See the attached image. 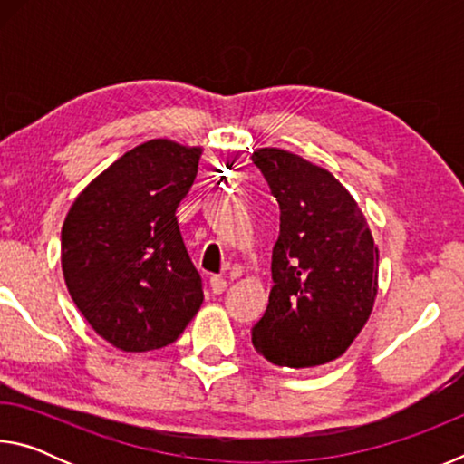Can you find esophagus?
<instances>
[{"label":"esophagus","mask_w":464,"mask_h":464,"mask_svg":"<svg viewBox=\"0 0 464 464\" xmlns=\"http://www.w3.org/2000/svg\"><path fill=\"white\" fill-rule=\"evenodd\" d=\"M227 288V280L221 276H213L210 278V290H213V295H223Z\"/></svg>","instance_id":"34e87169"}]
</instances>
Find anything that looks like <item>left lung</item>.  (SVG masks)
I'll list each match as a JSON object with an SVG mask.
<instances>
[{
    "mask_svg": "<svg viewBox=\"0 0 464 464\" xmlns=\"http://www.w3.org/2000/svg\"><path fill=\"white\" fill-rule=\"evenodd\" d=\"M251 161L280 207L274 285L251 343L278 366L332 362L371 317L379 247L358 202L332 171L278 147L256 149Z\"/></svg>",
    "mask_w": 464,
    "mask_h": 464,
    "instance_id": "obj_1",
    "label": "left lung"
}]
</instances>
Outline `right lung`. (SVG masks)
I'll list each match as a JSON object with an SVG mask.
<instances>
[{
	"mask_svg": "<svg viewBox=\"0 0 464 464\" xmlns=\"http://www.w3.org/2000/svg\"><path fill=\"white\" fill-rule=\"evenodd\" d=\"M202 147L151 139L83 188L61 229V268L93 332L122 352L176 342L204 301L176 210Z\"/></svg>",
	"mask_w": 464,
	"mask_h": 464,
	"instance_id": "add662e5",
	"label": "right lung"
}]
</instances>
